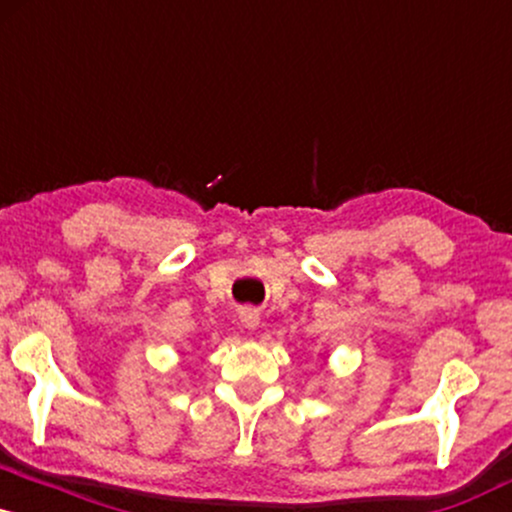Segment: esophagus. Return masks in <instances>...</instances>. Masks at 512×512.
Instances as JSON below:
<instances>
[{
	"mask_svg": "<svg viewBox=\"0 0 512 512\" xmlns=\"http://www.w3.org/2000/svg\"><path fill=\"white\" fill-rule=\"evenodd\" d=\"M240 322H243L245 327H250V330H255V327L260 325V313H257L255 308H243L240 310Z\"/></svg>",
	"mask_w": 512,
	"mask_h": 512,
	"instance_id": "34e87169",
	"label": "esophagus"
}]
</instances>
